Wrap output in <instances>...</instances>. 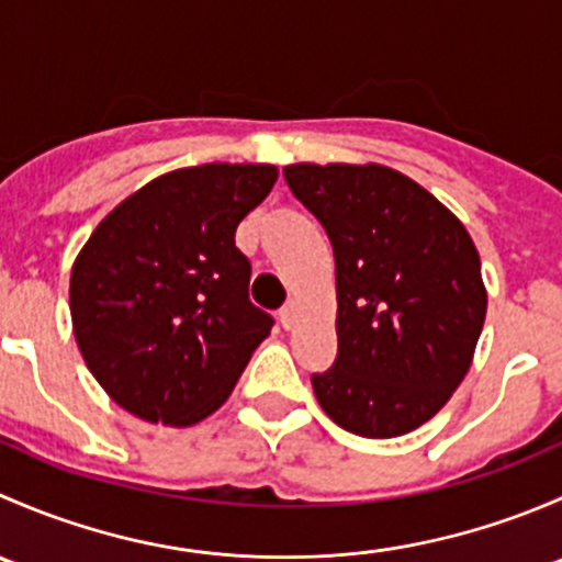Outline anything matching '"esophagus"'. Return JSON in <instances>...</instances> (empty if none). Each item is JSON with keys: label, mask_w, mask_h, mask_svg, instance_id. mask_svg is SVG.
Returning a JSON list of instances; mask_svg holds the SVG:
<instances>
[{"label": "esophagus", "mask_w": 562, "mask_h": 562, "mask_svg": "<svg viewBox=\"0 0 562 562\" xmlns=\"http://www.w3.org/2000/svg\"><path fill=\"white\" fill-rule=\"evenodd\" d=\"M296 313H299V304H296V302H288L285 307L280 310V321H282V326L291 328L293 323H296Z\"/></svg>", "instance_id": "1"}]
</instances>
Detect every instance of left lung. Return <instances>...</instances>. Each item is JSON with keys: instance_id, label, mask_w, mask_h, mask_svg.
<instances>
[{"instance_id": "8db88e82", "label": "left lung", "mask_w": 562, "mask_h": 562, "mask_svg": "<svg viewBox=\"0 0 562 562\" xmlns=\"http://www.w3.org/2000/svg\"><path fill=\"white\" fill-rule=\"evenodd\" d=\"M337 263V359L313 389L361 438L422 427L468 375L486 315L473 239L422 184L386 166H288Z\"/></svg>"}]
</instances>
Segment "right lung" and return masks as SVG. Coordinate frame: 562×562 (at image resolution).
Instances as JSON below:
<instances>
[{
	"label": "right lung",
	"mask_w": 562,
	"mask_h": 562,
	"mask_svg": "<svg viewBox=\"0 0 562 562\" xmlns=\"http://www.w3.org/2000/svg\"><path fill=\"white\" fill-rule=\"evenodd\" d=\"M274 166L181 168L119 203L78 252L70 315L83 361L111 400L151 424L217 411L274 317L249 302L236 228Z\"/></svg>",
	"instance_id": "1"
}]
</instances>
